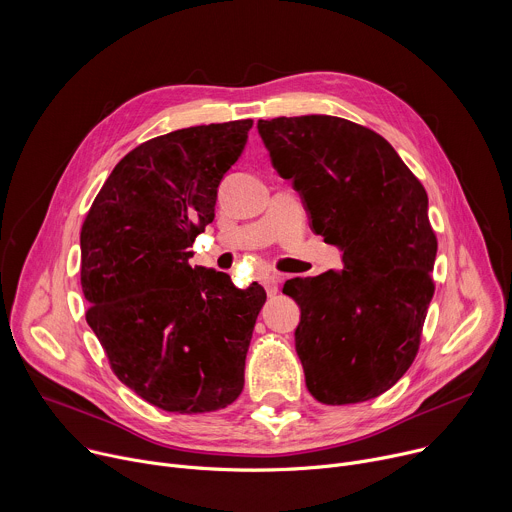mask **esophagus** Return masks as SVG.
Segmentation results:
<instances>
[{
    "instance_id": "34e87169",
    "label": "esophagus",
    "mask_w": 512,
    "mask_h": 512,
    "mask_svg": "<svg viewBox=\"0 0 512 512\" xmlns=\"http://www.w3.org/2000/svg\"><path fill=\"white\" fill-rule=\"evenodd\" d=\"M261 283L267 289V296H275L277 294V287H279V275L265 273V275H261Z\"/></svg>"
}]
</instances>
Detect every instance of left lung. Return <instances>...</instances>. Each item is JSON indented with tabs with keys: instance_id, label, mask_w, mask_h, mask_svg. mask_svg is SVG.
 Wrapping results in <instances>:
<instances>
[{
	"instance_id": "8db88e82",
	"label": "left lung",
	"mask_w": 512,
	"mask_h": 512,
	"mask_svg": "<svg viewBox=\"0 0 512 512\" xmlns=\"http://www.w3.org/2000/svg\"><path fill=\"white\" fill-rule=\"evenodd\" d=\"M257 129L312 231L344 261L283 285L302 312L294 336L306 387L326 405L379 397L411 367L433 298L425 188L387 139L352 121L277 117Z\"/></svg>"
}]
</instances>
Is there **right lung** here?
<instances>
[{"mask_svg":"<svg viewBox=\"0 0 512 512\" xmlns=\"http://www.w3.org/2000/svg\"><path fill=\"white\" fill-rule=\"evenodd\" d=\"M251 119L145 141L109 174L81 231L87 324L117 379L172 413L231 405L265 289L190 267L218 186L241 158Z\"/></svg>","mask_w":512,"mask_h":512,"instance_id":"1","label":"right lung"}]
</instances>
